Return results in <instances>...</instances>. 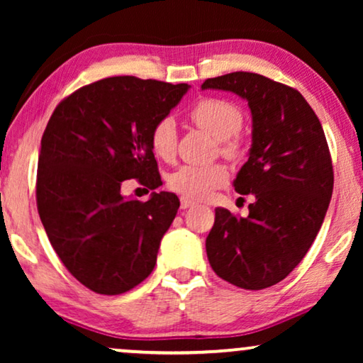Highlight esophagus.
<instances>
[{"instance_id": "esophagus-1", "label": "esophagus", "mask_w": 363, "mask_h": 363, "mask_svg": "<svg viewBox=\"0 0 363 363\" xmlns=\"http://www.w3.org/2000/svg\"><path fill=\"white\" fill-rule=\"evenodd\" d=\"M180 205H182L183 210H186V208H191V206H195L196 203L193 201V200H190V198H185V196H182V200H180Z\"/></svg>"}]
</instances>
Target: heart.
I'll list each match as a JSON object with an SVG mask.
<instances>
[{
    "instance_id": "1",
    "label": "heart",
    "mask_w": 363,
    "mask_h": 363,
    "mask_svg": "<svg viewBox=\"0 0 363 363\" xmlns=\"http://www.w3.org/2000/svg\"><path fill=\"white\" fill-rule=\"evenodd\" d=\"M190 118L203 130L211 133L220 140L221 152L235 157L240 153V140L236 133L242 127V112L235 104L216 97H205L198 101L190 111ZM178 133L175 121L165 117L158 121L150 130V147L162 160H172L177 153ZM228 180V168L223 163L211 165H186L178 167L168 177V186L185 198L205 200L213 191L223 186Z\"/></svg>"
}]
</instances>
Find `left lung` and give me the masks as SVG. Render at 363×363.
Returning <instances> with one entry per match:
<instances>
[{
    "instance_id": "8db88e82",
    "label": "left lung",
    "mask_w": 363,
    "mask_h": 363,
    "mask_svg": "<svg viewBox=\"0 0 363 363\" xmlns=\"http://www.w3.org/2000/svg\"><path fill=\"white\" fill-rule=\"evenodd\" d=\"M201 89L247 101L252 145L233 185L240 195L256 198L246 218L216 208L208 261L233 286L266 289L299 264L320 230L334 190L329 145L315 112L296 89L255 72L206 79Z\"/></svg>"
}]
</instances>
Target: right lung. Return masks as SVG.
<instances>
[{"instance_id": "1", "label": "right lung", "mask_w": 363, "mask_h": 363, "mask_svg": "<svg viewBox=\"0 0 363 363\" xmlns=\"http://www.w3.org/2000/svg\"><path fill=\"white\" fill-rule=\"evenodd\" d=\"M188 87L107 77L77 89L49 118L38 160L39 218L66 269L97 294H123L155 267L180 200L168 191L127 200L121 188L130 178L150 190L160 185L150 130Z\"/></svg>"}]
</instances>
